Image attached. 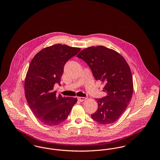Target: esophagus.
<instances>
[{
    "label": "esophagus",
    "instance_id": "34e87169",
    "mask_svg": "<svg viewBox=\"0 0 160 160\" xmlns=\"http://www.w3.org/2000/svg\"><path fill=\"white\" fill-rule=\"evenodd\" d=\"M77 99L78 101H80V102H83L84 100L87 99V98H86V97H78Z\"/></svg>",
    "mask_w": 160,
    "mask_h": 160
}]
</instances>
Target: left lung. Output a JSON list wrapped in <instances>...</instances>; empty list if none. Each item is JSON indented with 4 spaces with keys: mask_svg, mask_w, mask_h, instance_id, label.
I'll return each instance as SVG.
<instances>
[{
    "mask_svg": "<svg viewBox=\"0 0 160 160\" xmlns=\"http://www.w3.org/2000/svg\"><path fill=\"white\" fill-rule=\"evenodd\" d=\"M77 57L90 67L95 78L102 82L106 96L96 99L98 108L92 118L101 124L114 123L123 113L133 93L131 69L127 61L114 50L104 46L90 47Z\"/></svg>",
    "mask_w": 160,
    "mask_h": 160,
    "instance_id": "left-lung-1",
    "label": "left lung"
}]
</instances>
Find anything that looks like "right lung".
<instances>
[{
	"label": "right lung",
	"mask_w": 160,
	"mask_h": 160,
	"mask_svg": "<svg viewBox=\"0 0 160 160\" xmlns=\"http://www.w3.org/2000/svg\"><path fill=\"white\" fill-rule=\"evenodd\" d=\"M80 51L78 47L55 44L46 47L31 61L24 82L27 102L33 113L43 124L55 126L68 116L77 98L56 96L55 83L61 85L63 68Z\"/></svg>",
	"instance_id": "right-lung-1"
}]
</instances>
